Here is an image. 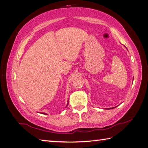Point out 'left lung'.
<instances>
[{
    "instance_id": "1",
    "label": "left lung",
    "mask_w": 148,
    "mask_h": 148,
    "mask_svg": "<svg viewBox=\"0 0 148 148\" xmlns=\"http://www.w3.org/2000/svg\"><path fill=\"white\" fill-rule=\"evenodd\" d=\"M111 109H112V108H111Z\"/></svg>"
}]
</instances>
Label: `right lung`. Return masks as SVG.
<instances>
[{
	"label": "right lung",
	"instance_id": "right-lung-1",
	"mask_svg": "<svg viewBox=\"0 0 148 148\" xmlns=\"http://www.w3.org/2000/svg\"><path fill=\"white\" fill-rule=\"evenodd\" d=\"M68 103H69V102H68ZM42 114H45V113H42Z\"/></svg>",
	"mask_w": 148,
	"mask_h": 148
}]
</instances>
